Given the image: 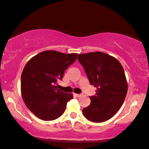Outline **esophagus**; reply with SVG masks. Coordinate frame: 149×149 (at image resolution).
Segmentation results:
<instances>
[{
    "label": "esophagus",
    "mask_w": 149,
    "mask_h": 149,
    "mask_svg": "<svg viewBox=\"0 0 149 149\" xmlns=\"http://www.w3.org/2000/svg\"><path fill=\"white\" fill-rule=\"evenodd\" d=\"M74 95H75V96H77V97H80L82 96V94H76V93H74Z\"/></svg>",
    "instance_id": "obj_1"
}]
</instances>
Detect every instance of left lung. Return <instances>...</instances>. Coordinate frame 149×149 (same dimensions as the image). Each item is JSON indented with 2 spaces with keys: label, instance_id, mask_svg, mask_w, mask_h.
Here are the masks:
<instances>
[{
  "label": "left lung",
  "instance_id": "8db88e82",
  "mask_svg": "<svg viewBox=\"0 0 149 149\" xmlns=\"http://www.w3.org/2000/svg\"><path fill=\"white\" fill-rule=\"evenodd\" d=\"M96 95L89 97L91 104L83 109L86 118L100 123L111 118L121 107L127 96L128 84L124 69L117 59L104 52L78 55Z\"/></svg>",
  "mask_w": 149,
  "mask_h": 149
}]
</instances>
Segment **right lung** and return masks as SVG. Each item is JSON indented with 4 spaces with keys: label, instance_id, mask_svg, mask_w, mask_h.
<instances>
[{
    "label": "right lung",
    "instance_id": "right-lung-1",
    "mask_svg": "<svg viewBox=\"0 0 149 149\" xmlns=\"http://www.w3.org/2000/svg\"><path fill=\"white\" fill-rule=\"evenodd\" d=\"M78 54H64L45 50L34 56L26 63L21 74L22 99L36 117L44 120L58 118L65 110L73 95L57 88L58 80L77 60Z\"/></svg>",
    "mask_w": 149,
    "mask_h": 149
}]
</instances>
